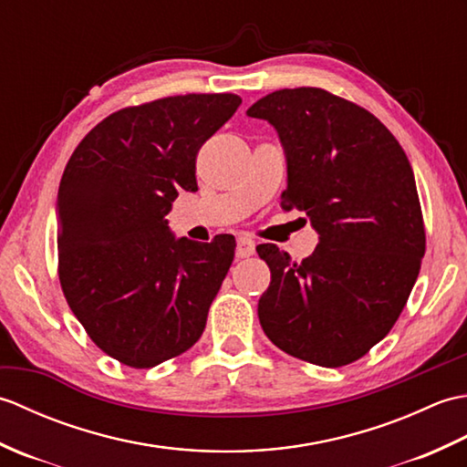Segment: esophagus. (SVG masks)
<instances>
[{"mask_svg":"<svg viewBox=\"0 0 467 467\" xmlns=\"http://www.w3.org/2000/svg\"><path fill=\"white\" fill-rule=\"evenodd\" d=\"M254 241H251L249 236H239L236 241V259H246V256L254 254Z\"/></svg>","mask_w":467,"mask_h":467,"instance_id":"obj_1","label":"esophagus"}]
</instances>
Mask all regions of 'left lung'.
Masks as SVG:
<instances>
[{"mask_svg":"<svg viewBox=\"0 0 467 467\" xmlns=\"http://www.w3.org/2000/svg\"><path fill=\"white\" fill-rule=\"evenodd\" d=\"M246 116L279 134L283 211L305 213L319 234L303 263L256 246L271 269L263 331L303 361L353 363L391 331L420 275L425 231L411 164L373 114L321 88L276 90Z\"/></svg>","mask_w":467,"mask_h":467,"instance_id":"8db88e82","label":"left lung"}]
</instances>
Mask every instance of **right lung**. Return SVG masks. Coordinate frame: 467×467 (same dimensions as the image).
Returning a JSON list of instances; mask_svg holds the SVG:
<instances>
[{
  "instance_id": "1",
  "label": "right lung",
  "mask_w": 467,
  "mask_h": 467,
  "mask_svg": "<svg viewBox=\"0 0 467 467\" xmlns=\"http://www.w3.org/2000/svg\"><path fill=\"white\" fill-rule=\"evenodd\" d=\"M186 94L124 108L78 144L59 182V283L90 339L148 369L201 339L234 256L233 236L176 239L174 198L194 192L196 154L241 106Z\"/></svg>"
}]
</instances>
